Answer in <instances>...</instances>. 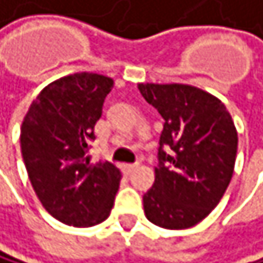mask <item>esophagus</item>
I'll list each match as a JSON object with an SVG mask.
<instances>
[{"label":"esophagus","instance_id":"obj_1","mask_svg":"<svg viewBox=\"0 0 263 263\" xmlns=\"http://www.w3.org/2000/svg\"><path fill=\"white\" fill-rule=\"evenodd\" d=\"M136 168H137V165H136V164H123V165H121V170L124 172L126 175H129L130 172H134Z\"/></svg>","mask_w":263,"mask_h":263}]
</instances>
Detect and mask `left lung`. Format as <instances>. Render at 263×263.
<instances>
[{
  "label": "left lung",
  "instance_id": "8db88e82",
  "mask_svg": "<svg viewBox=\"0 0 263 263\" xmlns=\"http://www.w3.org/2000/svg\"><path fill=\"white\" fill-rule=\"evenodd\" d=\"M137 86L164 118L155 183L143 196L145 216L164 229H189L213 211L232 180L237 127L226 105L197 86Z\"/></svg>",
  "mask_w": 263,
  "mask_h": 263
}]
</instances>
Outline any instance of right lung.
Instances as JSON below:
<instances>
[{"instance_id": "add662e5", "label": "right lung", "mask_w": 263, "mask_h": 263, "mask_svg": "<svg viewBox=\"0 0 263 263\" xmlns=\"http://www.w3.org/2000/svg\"><path fill=\"white\" fill-rule=\"evenodd\" d=\"M112 88L114 79L95 72L61 77L42 89L23 118L20 146L29 181L63 224L91 227L112 211L121 172L85 156Z\"/></svg>"}]
</instances>
